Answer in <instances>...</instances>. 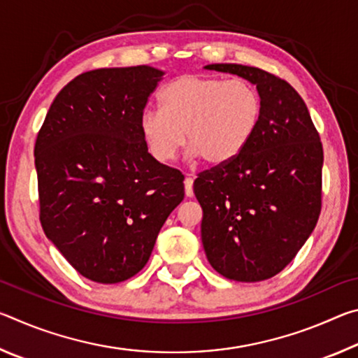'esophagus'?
<instances>
[{"label":"esophagus","instance_id":"esophagus-1","mask_svg":"<svg viewBox=\"0 0 358 358\" xmlns=\"http://www.w3.org/2000/svg\"><path fill=\"white\" fill-rule=\"evenodd\" d=\"M192 186H194V178L191 177V175H187L186 180H185V194H186V197H192L194 196Z\"/></svg>","mask_w":358,"mask_h":358}]
</instances>
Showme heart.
I'll return each mask as SVG.
<instances>
[{
    "label": "heart",
    "mask_w": 358,
    "mask_h": 358,
    "mask_svg": "<svg viewBox=\"0 0 358 358\" xmlns=\"http://www.w3.org/2000/svg\"><path fill=\"white\" fill-rule=\"evenodd\" d=\"M161 110H145L141 129L150 153L159 162L175 159L186 141L192 156L211 166L235 159L257 128L262 102L245 80L186 74L159 93Z\"/></svg>",
    "instance_id": "obj_1"
}]
</instances>
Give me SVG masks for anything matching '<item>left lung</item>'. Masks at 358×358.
Wrapping results in <instances>:
<instances>
[{"label": "left lung", "mask_w": 358, "mask_h": 358, "mask_svg": "<svg viewBox=\"0 0 358 358\" xmlns=\"http://www.w3.org/2000/svg\"><path fill=\"white\" fill-rule=\"evenodd\" d=\"M205 69L256 85L262 112L243 151L194 181L203 210V250L227 280H268L292 262L316 227L322 207V143L305 101L286 80L243 64Z\"/></svg>", "instance_id": "left-lung-1"}]
</instances>
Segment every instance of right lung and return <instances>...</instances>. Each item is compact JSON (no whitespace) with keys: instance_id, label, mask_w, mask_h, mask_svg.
Masks as SVG:
<instances>
[{"instance_id":"right-lung-1","label":"right lung","mask_w":358,"mask_h":358,"mask_svg":"<svg viewBox=\"0 0 358 358\" xmlns=\"http://www.w3.org/2000/svg\"><path fill=\"white\" fill-rule=\"evenodd\" d=\"M164 72H83L53 99L36 138L39 220L82 276L115 284L148 262L185 177L148 153L141 117Z\"/></svg>"}]
</instances>
